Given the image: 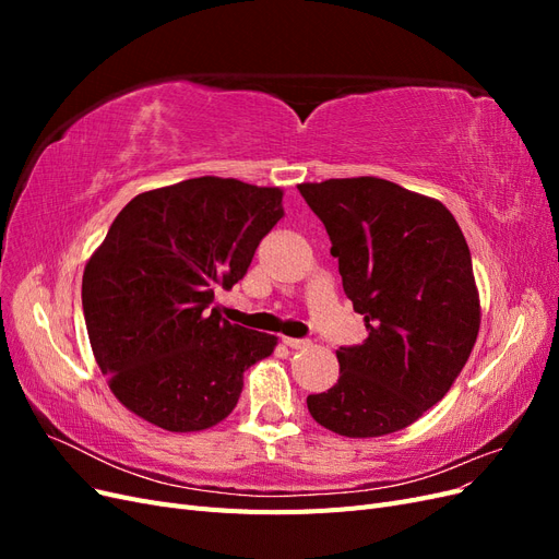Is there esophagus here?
Masks as SVG:
<instances>
[{
    "label": "esophagus",
    "instance_id": "34e87169",
    "mask_svg": "<svg viewBox=\"0 0 559 559\" xmlns=\"http://www.w3.org/2000/svg\"><path fill=\"white\" fill-rule=\"evenodd\" d=\"M282 343H284L286 347H292V349H302V347L310 345L308 337H289V335H284Z\"/></svg>",
    "mask_w": 559,
    "mask_h": 559
}]
</instances>
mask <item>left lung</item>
I'll list each match as a JSON object with an SVG mask.
<instances>
[{"label":"left lung","instance_id":"1","mask_svg":"<svg viewBox=\"0 0 559 559\" xmlns=\"http://www.w3.org/2000/svg\"><path fill=\"white\" fill-rule=\"evenodd\" d=\"M368 337L335 352L341 378L308 396L335 433L373 438L413 425L462 373L480 329L471 251L450 210L378 179L300 183Z\"/></svg>","mask_w":559,"mask_h":559}]
</instances>
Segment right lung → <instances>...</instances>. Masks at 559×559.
<instances>
[{
  "mask_svg": "<svg viewBox=\"0 0 559 559\" xmlns=\"http://www.w3.org/2000/svg\"><path fill=\"white\" fill-rule=\"evenodd\" d=\"M284 216L282 191L198 177L132 198L83 270L81 300L95 361L128 411L167 431L226 419L249 366L277 337L222 319L233 289Z\"/></svg>",
  "mask_w": 559,
  "mask_h": 559,
  "instance_id": "1",
  "label": "right lung"
}]
</instances>
